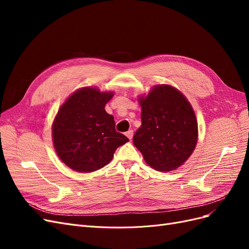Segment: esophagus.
<instances>
[{"label":"esophagus","instance_id":"1","mask_svg":"<svg viewBox=\"0 0 249 249\" xmlns=\"http://www.w3.org/2000/svg\"><path fill=\"white\" fill-rule=\"evenodd\" d=\"M125 135H126V137L129 138L130 140H132V138H133V135H134V132H133V130H129L127 131L126 133H125Z\"/></svg>","mask_w":249,"mask_h":249}]
</instances>
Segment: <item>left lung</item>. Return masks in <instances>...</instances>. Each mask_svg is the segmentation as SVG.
Instances as JSON below:
<instances>
[{
    "label": "left lung",
    "instance_id": "obj_1",
    "mask_svg": "<svg viewBox=\"0 0 249 249\" xmlns=\"http://www.w3.org/2000/svg\"><path fill=\"white\" fill-rule=\"evenodd\" d=\"M141 126L133 142L145 162L159 171L179 167L197 142V122L186 97L169 85H159L140 97Z\"/></svg>",
    "mask_w": 249,
    "mask_h": 249
}]
</instances>
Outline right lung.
Listing matches in <instances>:
<instances>
[{"label":"right lung","mask_w":249,"mask_h":249,"mask_svg":"<svg viewBox=\"0 0 249 249\" xmlns=\"http://www.w3.org/2000/svg\"><path fill=\"white\" fill-rule=\"evenodd\" d=\"M113 93L86 87L71 94L53 124V141L60 159L79 172L107 165L118 146L129 141L115 130L114 117L105 110Z\"/></svg>","instance_id":"add662e5"}]
</instances>
